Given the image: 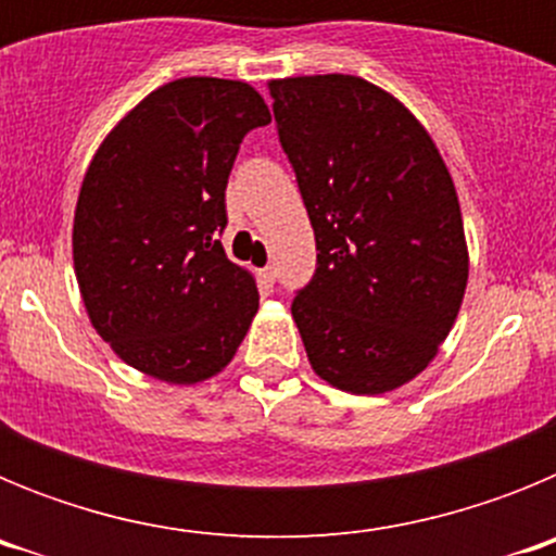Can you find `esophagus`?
I'll list each match as a JSON object with an SVG mask.
<instances>
[{
  "instance_id": "34e87169",
  "label": "esophagus",
  "mask_w": 556,
  "mask_h": 556,
  "mask_svg": "<svg viewBox=\"0 0 556 556\" xmlns=\"http://www.w3.org/2000/svg\"><path fill=\"white\" fill-rule=\"evenodd\" d=\"M255 275H258V283H262L264 289H269L275 283V267H269V264H267V267L258 269V273H255Z\"/></svg>"
}]
</instances>
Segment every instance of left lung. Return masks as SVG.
I'll list each match as a JSON object with an SVG mask.
<instances>
[{
    "instance_id": "left-lung-1",
    "label": "left lung",
    "mask_w": 556,
    "mask_h": 556,
    "mask_svg": "<svg viewBox=\"0 0 556 556\" xmlns=\"http://www.w3.org/2000/svg\"><path fill=\"white\" fill-rule=\"evenodd\" d=\"M317 242L292 303L312 370L351 395L409 384L454 328L468 242L443 155L415 113L353 75L269 80Z\"/></svg>"
}]
</instances>
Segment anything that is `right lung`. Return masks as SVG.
<instances>
[{"mask_svg":"<svg viewBox=\"0 0 556 556\" xmlns=\"http://www.w3.org/2000/svg\"><path fill=\"white\" fill-rule=\"evenodd\" d=\"M269 122L250 83L180 77L130 108L83 175L72 225L83 306L144 376L203 384L242 345L258 289L217 236L244 132Z\"/></svg>","mask_w":556,"mask_h":556,"instance_id":"right-lung-1","label":"right lung"}]
</instances>
